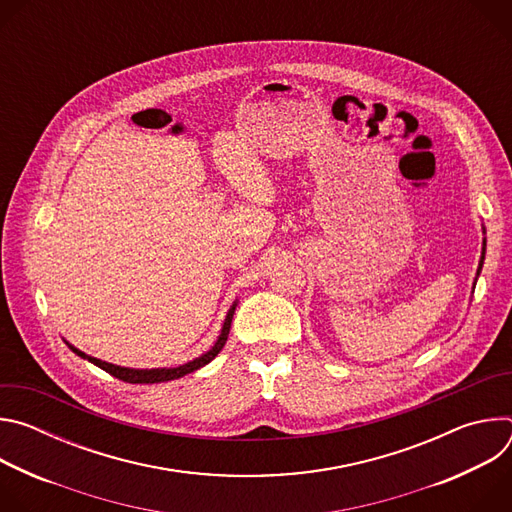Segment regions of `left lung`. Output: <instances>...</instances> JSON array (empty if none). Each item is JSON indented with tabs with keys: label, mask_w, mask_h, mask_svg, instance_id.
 Masks as SVG:
<instances>
[{
	"label": "left lung",
	"mask_w": 512,
	"mask_h": 512,
	"mask_svg": "<svg viewBox=\"0 0 512 512\" xmlns=\"http://www.w3.org/2000/svg\"><path fill=\"white\" fill-rule=\"evenodd\" d=\"M486 233V231H484ZM484 255H486V239L482 241V255H480V263H478V271H476V277L480 275V271H482V265H484Z\"/></svg>",
	"instance_id": "8db88e82"
}]
</instances>
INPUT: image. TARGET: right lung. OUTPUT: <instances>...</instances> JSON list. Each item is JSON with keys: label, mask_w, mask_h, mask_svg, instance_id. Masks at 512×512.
I'll return each mask as SVG.
<instances>
[{"label": "right lung", "mask_w": 512, "mask_h": 512, "mask_svg": "<svg viewBox=\"0 0 512 512\" xmlns=\"http://www.w3.org/2000/svg\"><path fill=\"white\" fill-rule=\"evenodd\" d=\"M235 308H237V302H235V304L231 306V310L227 312L223 330H221V334H218L214 346H212L208 352H204L202 356H198V358H194V360H190V362H186V364H180V367H174V369H127V367H117V364L99 360V358H95V356L85 354L83 350L75 348V346L68 344V342H66V344H68V348H70L72 352L79 354L81 358H85V360L97 364L99 369L107 371L109 375H113V377H117V379H121V381H125V383H139V385H143V383H145V385H150V383H166V381H174V379H180V377H184V375H188V373H194V371L202 369L204 364H208L218 352L223 350V346H225V342H227V338H229V330H231V322H233Z\"/></svg>", "instance_id": "right-lung-1"}]
</instances>
